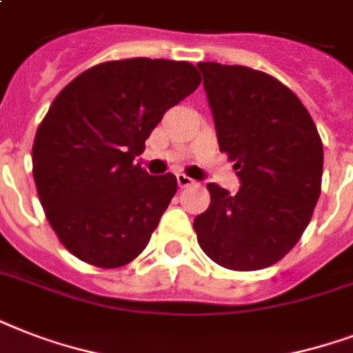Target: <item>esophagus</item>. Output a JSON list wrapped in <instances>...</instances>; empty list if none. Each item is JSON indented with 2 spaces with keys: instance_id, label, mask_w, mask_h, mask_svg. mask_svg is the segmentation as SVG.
Segmentation results:
<instances>
[{
  "instance_id": "esophagus-1",
  "label": "esophagus",
  "mask_w": 353,
  "mask_h": 353,
  "mask_svg": "<svg viewBox=\"0 0 353 353\" xmlns=\"http://www.w3.org/2000/svg\"><path fill=\"white\" fill-rule=\"evenodd\" d=\"M176 179H177V185H179V187H181V188L190 187V185H194V179H190V177L185 176V174H177Z\"/></svg>"
}]
</instances>
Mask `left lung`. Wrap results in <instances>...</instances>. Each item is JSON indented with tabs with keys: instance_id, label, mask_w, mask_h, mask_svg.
Segmentation results:
<instances>
[{
	"instance_id": "left-lung-1",
	"label": "left lung",
	"mask_w": 353,
	"mask_h": 353,
	"mask_svg": "<svg viewBox=\"0 0 353 353\" xmlns=\"http://www.w3.org/2000/svg\"><path fill=\"white\" fill-rule=\"evenodd\" d=\"M220 152L240 190L209 183V209L194 231L210 260L232 271L273 265L301 240L323 181V141L299 97L271 74L199 62Z\"/></svg>"
}]
</instances>
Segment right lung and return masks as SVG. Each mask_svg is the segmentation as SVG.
Returning a JSON list of instances; mask_svg holds the SVG:
<instances>
[{"label":"right lung","instance_id":"1","mask_svg":"<svg viewBox=\"0 0 353 353\" xmlns=\"http://www.w3.org/2000/svg\"><path fill=\"white\" fill-rule=\"evenodd\" d=\"M199 82L192 63L128 58L93 65L52 101L36 130L32 176L52 231L82 262L121 268L148 245L177 179L133 159Z\"/></svg>","mask_w":353,"mask_h":353}]
</instances>
